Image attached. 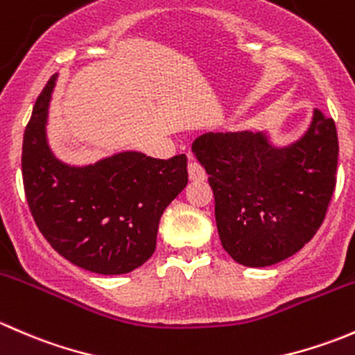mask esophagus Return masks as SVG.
I'll list each match as a JSON object with an SVG mask.
<instances>
[{
    "label": "esophagus",
    "instance_id": "1",
    "mask_svg": "<svg viewBox=\"0 0 355 355\" xmlns=\"http://www.w3.org/2000/svg\"><path fill=\"white\" fill-rule=\"evenodd\" d=\"M187 170H189V178H191V180H194V182L206 180V171H204V168L200 166L198 161L189 159Z\"/></svg>",
    "mask_w": 355,
    "mask_h": 355
}]
</instances>
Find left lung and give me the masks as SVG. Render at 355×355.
Wrapping results in <instances>:
<instances>
[{"instance_id":"1","label":"left lung","mask_w":355,"mask_h":355,"mask_svg":"<svg viewBox=\"0 0 355 355\" xmlns=\"http://www.w3.org/2000/svg\"><path fill=\"white\" fill-rule=\"evenodd\" d=\"M192 153L209 175L223 249L239 264L264 268L299 252L321 227L335 191L338 137L314 110L309 128L278 148L263 132L202 134Z\"/></svg>"}]
</instances>
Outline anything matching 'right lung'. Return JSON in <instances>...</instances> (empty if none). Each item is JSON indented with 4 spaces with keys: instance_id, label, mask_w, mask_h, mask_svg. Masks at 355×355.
<instances>
[{
    "instance_id": "1",
    "label": "right lung",
    "mask_w": 355,
    "mask_h": 355,
    "mask_svg": "<svg viewBox=\"0 0 355 355\" xmlns=\"http://www.w3.org/2000/svg\"><path fill=\"white\" fill-rule=\"evenodd\" d=\"M56 78L39 94L24 134L22 177L32 216L75 266L99 275L134 271L153 256L161 214L187 185V156L156 159L123 151L85 166L63 163L46 135Z\"/></svg>"
}]
</instances>
